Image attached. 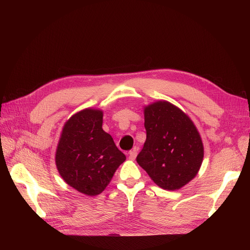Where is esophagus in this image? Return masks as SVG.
I'll return each mask as SVG.
<instances>
[{
    "label": "esophagus",
    "instance_id": "1",
    "mask_svg": "<svg viewBox=\"0 0 250 250\" xmlns=\"http://www.w3.org/2000/svg\"><path fill=\"white\" fill-rule=\"evenodd\" d=\"M137 154H138L137 149L134 148L133 150H131V151H129V152H128V157H129L130 161H134L135 157H137Z\"/></svg>",
    "mask_w": 250,
    "mask_h": 250
}]
</instances>
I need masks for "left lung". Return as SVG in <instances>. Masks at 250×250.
<instances>
[{"mask_svg": "<svg viewBox=\"0 0 250 250\" xmlns=\"http://www.w3.org/2000/svg\"><path fill=\"white\" fill-rule=\"evenodd\" d=\"M147 132L137 162L164 190H179L197 175L203 144L193 121L175 105L160 100L144 107Z\"/></svg>", "mask_w": 250, "mask_h": 250, "instance_id": "left-lung-1", "label": "left lung"}]
</instances>
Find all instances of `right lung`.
I'll list each match as a JSON object with an SVG mask.
<instances>
[{
	"label": "right lung",
	"mask_w": 250,
	"mask_h": 250,
	"mask_svg": "<svg viewBox=\"0 0 250 250\" xmlns=\"http://www.w3.org/2000/svg\"><path fill=\"white\" fill-rule=\"evenodd\" d=\"M103 111L82 109L66 121L56 148L55 163L70 187L87 196L102 193L126 156L102 128Z\"/></svg>",
	"instance_id": "add662e5"
}]
</instances>
